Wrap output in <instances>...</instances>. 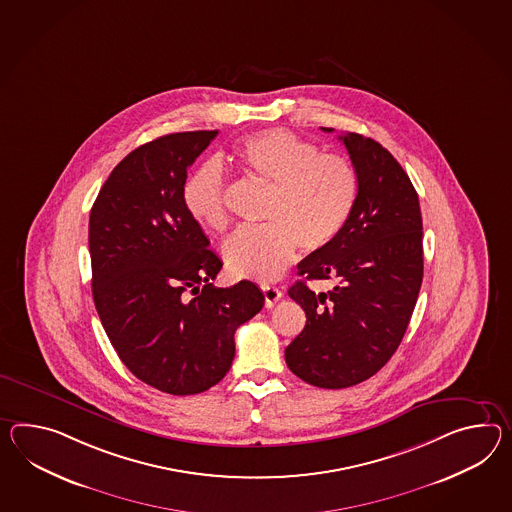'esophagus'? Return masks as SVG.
Instances as JSON below:
<instances>
[{
  "instance_id": "esophagus-1",
  "label": "esophagus",
  "mask_w": 512,
  "mask_h": 512,
  "mask_svg": "<svg viewBox=\"0 0 512 512\" xmlns=\"http://www.w3.org/2000/svg\"><path fill=\"white\" fill-rule=\"evenodd\" d=\"M262 294H264V303H266L268 309L274 307L275 303L281 300V296H283V292L277 287H272V285H262Z\"/></svg>"
}]
</instances>
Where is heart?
<instances>
[{"label": "heart", "instance_id": "b5f03b06", "mask_svg": "<svg viewBox=\"0 0 512 512\" xmlns=\"http://www.w3.org/2000/svg\"><path fill=\"white\" fill-rule=\"evenodd\" d=\"M240 172L272 187L262 227L238 231L224 250L227 270L253 281H274L296 251L329 248L344 231L359 196V175L349 159L322 153L311 140L287 129H268L240 140L231 151ZM181 200L188 216L222 233L229 225L225 177L207 161L187 175Z\"/></svg>", "mask_w": 512, "mask_h": 512}]
</instances>
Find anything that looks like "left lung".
<instances>
[{
    "instance_id": "1",
    "label": "left lung",
    "mask_w": 512,
    "mask_h": 512,
    "mask_svg": "<svg viewBox=\"0 0 512 512\" xmlns=\"http://www.w3.org/2000/svg\"><path fill=\"white\" fill-rule=\"evenodd\" d=\"M331 133V127H322ZM359 175V196L340 237L298 264L288 296L307 324L285 349L292 374L320 388L359 385L396 353L424 277L422 212L409 175L390 151L340 135ZM307 280H331L314 293Z\"/></svg>"
}]
</instances>
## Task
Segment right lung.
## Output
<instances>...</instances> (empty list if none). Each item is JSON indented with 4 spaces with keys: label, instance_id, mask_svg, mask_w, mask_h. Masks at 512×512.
<instances>
[{
    "label": "right lung",
    "instance_id": "add662e5",
    "mask_svg": "<svg viewBox=\"0 0 512 512\" xmlns=\"http://www.w3.org/2000/svg\"><path fill=\"white\" fill-rule=\"evenodd\" d=\"M218 131L155 138L114 168L90 211L92 296L127 370L174 396L229 372L235 331L264 305L251 281L212 285L222 261L183 207L188 166Z\"/></svg>",
    "mask_w": 512,
    "mask_h": 512
}]
</instances>
